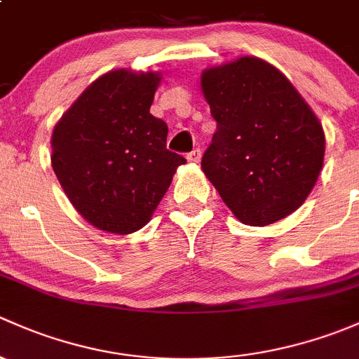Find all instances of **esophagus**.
I'll list each match as a JSON object with an SVG mask.
<instances>
[{
    "instance_id": "esophagus-1",
    "label": "esophagus",
    "mask_w": 359,
    "mask_h": 359,
    "mask_svg": "<svg viewBox=\"0 0 359 359\" xmlns=\"http://www.w3.org/2000/svg\"><path fill=\"white\" fill-rule=\"evenodd\" d=\"M201 150H198V149H195V150H191V152L190 154H187V158H188V161H190V162H198V161H201Z\"/></svg>"
}]
</instances>
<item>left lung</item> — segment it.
I'll list each match as a JSON object with an SVG mask.
<instances>
[{
	"label": "left lung",
	"mask_w": 359,
	"mask_h": 359,
	"mask_svg": "<svg viewBox=\"0 0 359 359\" xmlns=\"http://www.w3.org/2000/svg\"><path fill=\"white\" fill-rule=\"evenodd\" d=\"M217 129L202 169L231 212L264 226L302 205L323 165L320 121L290 81L254 57L202 74Z\"/></svg>",
	"instance_id": "left-lung-1"
}]
</instances>
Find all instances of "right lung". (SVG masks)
Listing matches in <instances>:
<instances>
[{
    "label": "right lung",
    "mask_w": 359,
    "mask_h": 359,
    "mask_svg": "<svg viewBox=\"0 0 359 359\" xmlns=\"http://www.w3.org/2000/svg\"><path fill=\"white\" fill-rule=\"evenodd\" d=\"M158 74L112 70L98 77L55 126L51 165L77 212L128 235L149 223L178 165L168 124L150 114Z\"/></svg>",
    "instance_id": "add662e5"
}]
</instances>
